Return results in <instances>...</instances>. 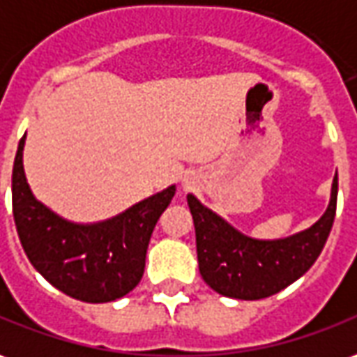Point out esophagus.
Wrapping results in <instances>:
<instances>
[{
	"mask_svg": "<svg viewBox=\"0 0 357 357\" xmlns=\"http://www.w3.org/2000/svg\"><path fill=\"white\" fill-rule=\"evenodd\" d=\"M190 184H192V183H190V178H184V181H183V186H184V188H188Z\"/></svg>",
	"mask_w": 357,
	"mask_h": 357,
	"instance_id": "obj_1",
	"label": "esophagus"
}]
</instances>
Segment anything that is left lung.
<instances>
[{
  "instance_id": "1",
  "label": "left lung",
  "mask_w": 357,
  "mask_h": 357,
  "mask_svg": "<svg viewBox=\"0 0 357 357\" xmlns=\"http://www.w3.org/2000/svg\"><path fill=\"white\" fill-rule=\"evenodd\" d=\"M336 196L338 174L333 178L326 211L311 227L284 239H255L188 194L204 282L221 296L245 301L264 299L294 284L313 266L328 239Z\"/></svg>"
}]
</instances>
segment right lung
Returning <instances> with one entry per match:
<instances>
[{
  "label": "right lung",
  "instance_id": "obj_1",
  "mask_svg": "<svg viewBox=\"0 0 357 357\" xmlns=\"http://www.w3.org/2000/svg\"><path fill=\"white\" fill-rule=\"evenodd\" d=\"M21 137L15 155L13 218L26 257L56 289L85 303H108L130 294L146 268L147 245L176 186L130 206L108 220L77 223L50 210L26 183Z\"/></svg>",
  "mask_w": 357,
  "mask_h": 357
}]
</instances>
